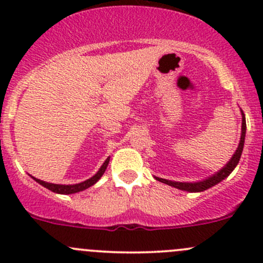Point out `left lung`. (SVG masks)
<instances>
[{"label": "left lung", "instance_id": "left-lung-1", "mask_svg": "<svg viewBox=\"0 0 263 263\" xmlns=\"http://www.w3.org/2000/svg\"><path fill=\"white\" fill-rule=\"evenodd\" d=\"M242 135H240V141L239 145H238V148L235 150L234 155L233 158L230 159L229 163L224 166L222 169H220L216 174H214L213 177H209L208 179L205 181H201V182H195V183H187V182H173V181H168V179H163V178H158L155 177L156 181L161 182V183H165V184L172 185L174 188H178V190L182 191H187V192H202V191L208 190V188L213 187V185L217 184L219 182H221L222 179L227 178L233 171H234L235 166L238 165L239 163V159L242 156V151H243V146H245V139H246V117L243 115L242 112Z\"/></svg>", "mask_w": 263, "mask_h": 263}]
</instances>
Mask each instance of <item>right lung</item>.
<instances>
[{
    "instance_id": "right-lung-1",
    "label": "right lung",
    "mask_w": 263,
    "mask_h": 263,
    "mask_svg": "<svg viewBox=\"0 0 263 263\" xmlns=\"http://www.w3.org/2000/svg\"><path fill=\"white\" fill-rule=\"evenodd\" d=\"M108 164H109V158H107V160L103 163V165L100 166V169L98 171V173L95 174V176H92L90 179H86V181L78 183V184H67V185L66 184H54V183H48V182L41 181V179H36V178H34V177H33V179H35L39 184H42L43 187L48 188V190L52 191V192L60 193V195H71V193H78V192H80V191H84V190H86V188L94 185L95 183L99 181L100 177L104 174Z\"/></svg>"
}]
</instances>
